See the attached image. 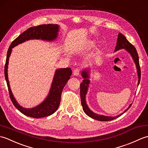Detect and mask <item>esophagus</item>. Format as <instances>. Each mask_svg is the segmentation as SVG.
<instances>
[{
  "instance_id": "obj_1",
  "label": "esophagus",
  "mask_w": 148,
  "mask_h": 148,
  "mask_svg": "<svg viewBox=\"0 0 148 148\" xmlns=\"http://www.w3.org/2000/svg\"><path fill=\"white\" fill-rule=\"evenodd\" d=\"M79 73H80V69L78 68L74 69L73 71V74L74 75V76H78V75L79 74Z\"/></svg>"
}]
</instances>
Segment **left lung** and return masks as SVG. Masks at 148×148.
Segmentation results:
<instances>
[{
	"label": "left lung",
	"mask_w": 148,
	"mask_h": 148,
	"mask_svg": "<svg viewBox=\"0 0 148 148\" xmlns=\"http://www.w3.org/2000/svg\"><path fill=\"white\" fill-rule=\"evenodd\" d=\"M121 49H125L126 51H127L128 53H130V55L132 57V59L134 60V62L135 64L136 65V68H137V75H138V78H139V81H138V85L140 83V65H139V56H138L137 50L136 48L132 45L131 43L128 42V40L126 39L122 34L119 33L118 36V39H117V43H116V46L115 48L114 51H118ZM89 71L88 69H84V70L81 72V76L84 78L83 80V83H81L80 84V96H81V105L83 107V109L84 112L86 113V114L89 116V117L92 118L93 119H97V120L101 121H111L112 119H114L116 118L119 117L121 115L123 114L124 112H126L127 110L129 109L131 106V104L128 106V108L125 110V111L121 113V114L118 116H114V117H112V116H106L103 115H100V114H95V112L91 111L89 109L88 107L86 102V95L88 92V89L89 84H90V80H89Z\"/></svg>",
	"instance_id": "obj_1"
}]
</instances>
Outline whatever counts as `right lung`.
Listing matches in <instances>:
<instances>
[{"label":"right lung","mask_w":148,"mask_h":148,"mask_svg":"<svg viewBox=\"0 0 148 148\" xmlns=\"http://www.w3.org/2000/svg\"><path fill=\"white\" fill-rule=\"evenodd\" d=\"M59 26L55 24L40 25L39 26L30 27L20 34L16 39L12 42L8 49L7 57L4 67L5 79L7 83L9 97L14 106L21 113L29 117L40 118L46 117L53 114L58 109L60 103L62 90L70 79L72 75L71 68H62L56 69L53 77L49 94L44 101L35 108L27 109L18 104L12 95L9 82L8 80V67L9 56L12 51V48L26 40L30 39H41L48 41H53L57 38Z\"/></svg>","instance_id":"right-lung-1"}]
</instances>
